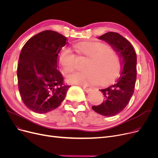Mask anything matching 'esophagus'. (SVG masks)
Returning <instances> with one entry per match:
<instances>
[{"label": "esophagus", "mask_w": 158, "mask_h": 158, "mask_svg": "<svg viewBox=\"0 0 158 158\" xmlns=\"http://www.w3.org/2000/svg\"><path fill=\"white\" fill-rule=\"evenodd\" d=\"M81 86L82 87V88H83L84 90L85 91V92H88L89 91H90L91 89H92V88H88L86 86Z\"/></svg>", "instance_id": "1"}]
</instances>
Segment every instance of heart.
Instances as JSON below:
<instances>
[{
    "label": "heart",
    "mask_w": 158,
    "mask_h": 158,
    "mask_svg": "<svg viewBox=\"0 0 158 158\" xmlns=\"http://www.w3.org/2000/svg\"><path fill=\"white\" fill-rule=\"evenodd\" d=\"M76 51L86 57L85 72H76L66 77L69 83L88 85L101 81L103 85L113 82L120 71L121 63L118 54L110 46L98 41L82 42L74 45ZM58 63L64 73L72 72L75 68L76 56L70 48H63L58 56Z\"/></svg>",
    "instance_id": "b5f03b06"
}]
</instances>
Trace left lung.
I'll return each mask as SVG.
<instances>
[{
	"mask_svg": "<svg viewBox=\"0 0 158 158\" xmlns=\"http://www.w3.org/2000/svg\"><path fill=\"white\" fill-rule=\"evenodd\" d=\"M98 39L111 45L122 58L123 68L120 77L114 85L99 89L105 97L104 101L100 105L92 106L96 113L105 117H113L124 110L134 94L136 80V54L129 41L117 32L105 33Z\"/></svg>",
	"mask_w": 158,
	"mask_h": 158,
	"instance_id": "left-lung-1",
	"label": "left lung"
}]
</instances>
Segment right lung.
Instances as JSON below:
<instances>
[{"label":"right lung","instance_id":"add662e5","mask_svg":"<svg viewBox=\"0 0 158 158\" xmlns=\"http://www.w3.org/2000/svg\"><path fill=\"white\" fill-rule=\"evenodd\" d=\"M65 36L47 30L30 38L22 49L17 77L22 101L37 113H47L59 106L70 86L58 70V54L66 44Z\"/></svg>","mask_w":158,"mask_h":158}]
</instances>
